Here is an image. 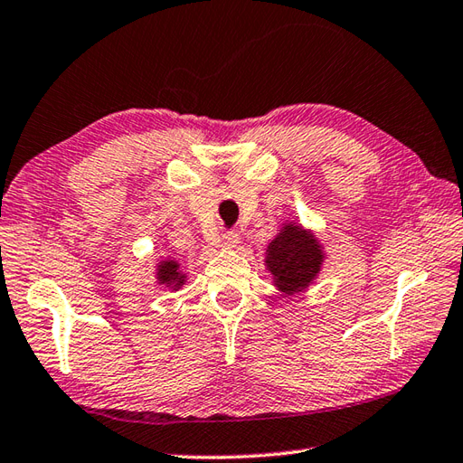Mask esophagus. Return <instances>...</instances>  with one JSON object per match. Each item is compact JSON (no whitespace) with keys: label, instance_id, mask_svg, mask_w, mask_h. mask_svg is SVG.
<instances>
[{"label":"esophagus","instance_id":"1","mask_svg":"<svg viewBox=\"0 0 463 463\" xmlns=\"http://www.w3.org/2000/svg\"><path fill=\"white\" fill-rule=\"evenodd\" d=\"M220 245L223 250H235L240 245V235L238 232H223L222 233V240H220Z\"/></svg>","mask_w":463,"mask_h":463}]
</instances>
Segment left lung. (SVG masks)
I'll return each instance as SVG.
<instances>
[{"label":"left lung","mask_w":463,"mask_h":463,"mask_svg":"<svg viewBox=\"0 0 463 463\" xmlns=\"http://www.w3.org/2000/svg\"><path fill=\"white\" fill-rule=\"evenodd\" d=\"M323 261V245L311 232L293 222L283 223L265 251L267 271L273 275L277 289L285 295L305 291L317 279Z\"/></svg>","instance_id":"1"}]
</instances>
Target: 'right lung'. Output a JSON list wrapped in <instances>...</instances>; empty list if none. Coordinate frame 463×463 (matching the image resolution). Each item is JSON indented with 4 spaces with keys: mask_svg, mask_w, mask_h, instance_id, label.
<instances>
[{
    "mask_svg": "<svg viewBox=\"0 0 463 463\" xmlns=\"http://www.w3.org/2000/svg\"><path fill=\"white\" fill-rule=\"evenodd\" d=\"M156 279L160 285L168 287L172 291H178L186 283V273L180 269V263L174 260H162L156 267Z\"/></svg>",
    "mask_w": 463,
    "mask_h": 463,
    "instance_id": "1",
    "label": "right lung"
}]
</instances>
